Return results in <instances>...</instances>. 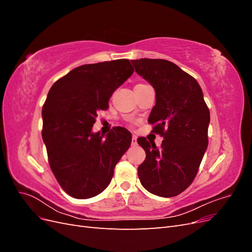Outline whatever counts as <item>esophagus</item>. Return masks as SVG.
<instances>
[{"mask_svg":"<svg viewBox=\"0 0 252 252\" xmlns=\"http://www.w3.org/2000/svg\"><path fill=\"white\" fill-rule=\"evenodd\" d=\"M136 139H138V138H136L135 135L132 136V139H131V145H133V146H134V145L138 144V141H136Z\"/></svg>","mask_w":252,"mask_h":252,"instance_id":"34e87169","label":"esophagus"}]
</instances>
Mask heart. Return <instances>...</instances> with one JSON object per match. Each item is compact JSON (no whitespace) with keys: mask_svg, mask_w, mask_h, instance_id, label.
Segmentation results:
<instances>
[{"mask_svg":"<svg viewBox=\"0 0 252 252\" xmlns=\"http://www.w3.org/2000/svg\"><path fill=\"white\" fill-rule=\"evenodd\" d=\"M138 85H141V84H138Z\"/></svg>","mask_w":252,"mask_h":252,"instance_id":"1","label":"heart"}]
</instances>
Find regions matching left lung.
<instances>
[{"label": "left lung", "instance_id": "obj_1", "mask_svg": "<svg viewBox=\"0 0 252 252\" xmlns=\"http://www.w3.org/2000/svg\"><path fill=\"white\" fill-rule=\"evenodd\" d=\"M135 72L156 91L148 122L164 140L159 147L145 138L138 143L146 152L138 174L152 194L171 197L190 186L208 146L209 109L194 78L167 60H132Z\"/></svg>", "mask_w": 252, "mask_h": 252}]
</instances>
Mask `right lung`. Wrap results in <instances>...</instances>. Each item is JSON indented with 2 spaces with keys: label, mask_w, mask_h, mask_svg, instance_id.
<instances>
[{
  "label": "right lung",
  "mask_w": 252,
  "mask_h": 252,
  "mask_svg": "<svg viewBox=\"0 0 252 252\" xmlns=\"http://www.w3.org/2000/svg\"><path fill=\"white\" fill-rule=\"evenodd\" d=\"M134 69L121 59L74 68L50 88L42 109V138L60 186L75 199H89L109 185L114 167L131 144L123 127L93 132L97 111Z\"/></svg>",
  "instance_id": "obj_1"
}]
</instances>
